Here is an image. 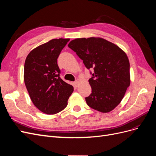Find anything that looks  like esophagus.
<instances>
[{"label":"esophagus","instance_id":"34e87169","mask_svg":"<svg viewBox=\"0 0 156 156\" xmlns=\"http://www.w3.org/2000/svg\"><path fill=\"white\" fill-rule=\"evenodd\" d=\"M73 86L75 87V88H77L79 87V82L78 81H75L73 83Z\"/></svg>","mask_w":156,"mask_h":156}]
</instances>
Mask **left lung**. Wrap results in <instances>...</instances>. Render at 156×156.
<instances>
[{
	"instance_id": "1",
	"label": "left lung",
	"mask_w": 156,
	"mask_h": 156,
	"mask_svg": "<svg viewBox=\"0 0 156 156\" xmlns=\"http://www.w3.org/2000/svg\"><path fill=\"white\" fill-rule=\"evenodd\" d=\"M68 47L94 73L88 80L92 93L85 98L87 105L101 112L112 111L123 99L130 85L129 62L119 46L101 37L77 38Z\"/></svg>"
}]
</instances>
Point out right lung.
Returning a JSON list of instances; mask_svg holds the SVG:
<instances>
[{"mask_svg": "<svg viewBox=\"0 0 156 156\" xmlns=\"http://www.w3.org/2000/svg\"><path fill=\"white\" fill-rule=\"evenodd\" d=\"M69 38L53 39L32 49L24 66V81L30 98L38 109L48 115L62 111L73 87L60 77L57 58Z\"/></svg>", "mask_w": 156, "mask_h": 156, "instance_id": "add662e5", "label": "right lung"}]
</instances>
